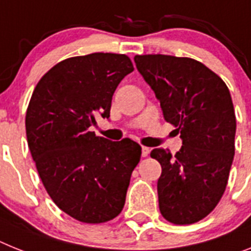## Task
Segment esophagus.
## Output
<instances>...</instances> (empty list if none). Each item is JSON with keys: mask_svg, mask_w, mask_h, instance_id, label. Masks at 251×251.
<instances>
[{"mask_svg": "<svg viewBox=\"0 0 251 251\" xmlns=\"http://www.w3.org/2000/svg\"><path fill=\"white\" fill-rule=\"evenodd\" d=\"M149 151H151V149H149L148 147H142V155H143V157H147V155L149 154Z\"/></svg>", "mask_w": 251, "mask_h": 251, "instance_id": "esophagus-1", "label": "esophagus"}]
</instances>
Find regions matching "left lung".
<instances>
[{"instance_id":"obj_1","label":"left lung","mask_w":251,"mask_h":251,"mask_svg":"<svg viewBox=\"0 0 251 251\" xmlns=\"http://www.w3.org/2000/svg\"><path fill=\"white\" fill-rule=\"evenodd\" d=\"M134 61L182 139L175 155L163 148L151 153L162 166L159 210L168 222L191 225L207 217L226 190L236 132L231 94L216 73L193 58L138 54Z\"/></svg>"}]
</instances>
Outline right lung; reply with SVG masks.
I'll return each instance as SVG.
<instances>
[{"instance_id":"right-lung-1","label":"right lung","mask_w":251,"mask_h":251,"mask_svg":"<svg viewBox=\"0 0 251 251\" xmlns=\"http://www.w3.org/2000/svg\"><path fill=\"white\" fill-rule=\"evenodd\" d=\"M134 71L126 54L90 53L61 61L38 81L25 129L31 157L54 204L75 220L103 223L125 205L142 147L90 131L108 119L116 88Z\"/></svg>"}]
</instances>
